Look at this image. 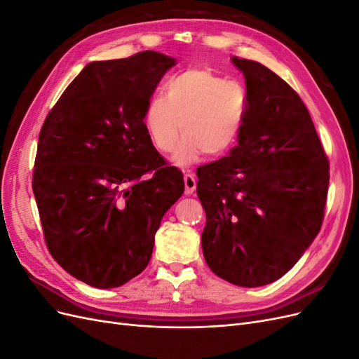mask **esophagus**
Here are the masks:
<instances>
[{
  "mask_svg": "<svg viewBox=\"0 0 359 359\" xmlns=\"http://www.w3.org/2000/svg\"><path fill=\"white\" fill-rule=\"evenodd\" d=\"M184 184H186V194H193L194 190H196V177H194L193 172H187L184 175Z\"/></svg>",
  "mask_w": 359,
  "mask_h": 359,
  "instance_id": "1",
  "label": "esophagus"
}]
</instances>
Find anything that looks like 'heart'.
<instances>
[{"label":"heart","mask_w":359,"mask_h":359,"mask_svg":"<svg viewBox=\"0 0 359 359\" xmlns=\"http://www.w3.org/2000/svg\"><path fill=\"white\" fill-rule=\"evenodd\" d=\"M248 114L244 85L226 81L208 69L193 67L173 74L165 83V97L147 104L144 124L160 153H177L181 165L198 157L219 158L235 147Z\"/></svg>","instance_id":"heart-1"}]
</instances>
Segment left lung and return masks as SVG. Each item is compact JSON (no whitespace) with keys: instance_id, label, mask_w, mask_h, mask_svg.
Returning a JSON list of instances; mask_svg holds the SVG:
<instances>
[{"instance_id":"8db88e82","label":"left lung","mask_w":359,"mask_h":359,"mask_svg":"<svg viewBox=\"0 0 359 359\" xmlns=\"http://www.w3.org/2000/svg\"><path fill=\"white\" fill-rule=\"evenodd\" d=\"M248 114L231 156L198 173L202 250L214 274L243 287L283 277L319 233L330 161L297 91L264 64L233 57Z\"/></svg>"}]
</instances>
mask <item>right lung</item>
<instances>
[{
  "instance_id": "right-lung-1",
  "label": "right lung",
  "mask_w": 359,
  "mask_h": 359,
  "mask_svg": "<svg viewBox=\"0 0 359 359\" xmlns=\"http://www.w3.org/2000/svg\"><path fill=\"white\" fill-rule=\"evenodd\" d=\"M173 64L154 50L90 62L41 126L32 191L43 235L52 257L93 287L142 273L163 215L184 191L181 170L168 166L144 124Z\"/></svg>"
}]
</instances>
